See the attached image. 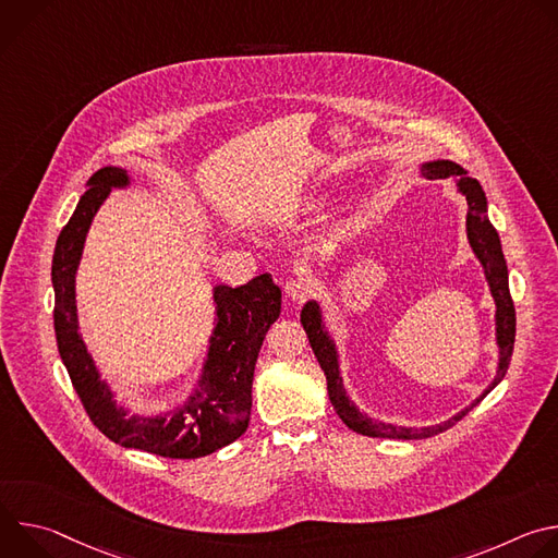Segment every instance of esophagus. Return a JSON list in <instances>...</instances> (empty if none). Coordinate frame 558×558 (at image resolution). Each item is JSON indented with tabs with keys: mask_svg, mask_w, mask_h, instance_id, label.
<instances>
[{
	"mask_svg": "<svg viewBox=\"0 0 558 558\" xmlns=\"http://www.w3.org/2000/svg\"><path fill=\"white\" fill-rule=\"evenodd\" d=\"M284 291H287V295H289L291 300H295V302H302V300H306V298H313V295L317 293V282H315V278H313V276H308V274H302V276H295V278H291V280L287 282Z\"/></svg>",
	"mask_w": 558,
	"mask_h": 558,
	"instance_id": "1",
	"label": "esophagus"
}]
</instances>
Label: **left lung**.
<instances>
[{
    "instance_id": "obj_1",
    "label": "left lung",
    "mask_w": 558,
    "mask_h": 558,
    "mask_svg": "<svg viewBox=\"0 0 558 558\" xmlns=\"http://www.w3.org/2000/svg\"><path fill=\"white\" fill-rule=\"evenodd\" d=\"M424 174L428 179H459V190L465 194L468 201V238L470 245L476 254V258L482 260L484 269H486V278L490 282L495 302H497V340H499V349H501V362H499V375L495 377V381L486 388V392L476 400L472 407L480 404L484 397L506 377L510 360H512V349H514V336H517V313H514V302L510 295V287H508V267L504 260V252H501V243H499V233L493 227V222L488 220L486 214V194L482 190V185L476 183L474 179H468L465 172L450 163V161H435L428 163L424 168ZM302 327L308 336L311 349L320 362L325 375H327V386H329V400L333 404V409L338 411V415L342 417V422L353 428L355 433L368 435V437H388V439H426L433 435H439L448 428H452L459 420H463L470 411H461L459 415H454L452 420H448L441 426H433V428H400V426H390V424H381V422H373L366 415H362L353 404L349 397L344 395V386L340 379V371H338V357H336V349L333 342L327 338L323 320H320V311L313 302H308L302 308Z\"/></svg>"
}]
</instances>
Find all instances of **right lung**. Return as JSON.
<instances>
[{
    "mask_svg": "<svg viewBox=\"0 0 558 558\" xmlns=\"http://www.w3.org/2000/svg\"><path fill=\"white\" fill-rule=\"evenodd\" d=\"M119 168H104L88 181L72 218L61 229L52 256L54 333L59 355L90 422L114 444L170 459L209 454L247 430L252 415V381L256 360L269 327L280 315V289L269 276H258L243 287H216V333L203 386L194 400L172 417H125L110 400L108 386L76 333L74 271L82 258L93 216L112 187L125 185Z\"/></svg>",
    "mask_w": 558,
    "mask_h": 558,
    "instance_id": "right-lung-1",
    "label": "right lung"
}]
</instances>
